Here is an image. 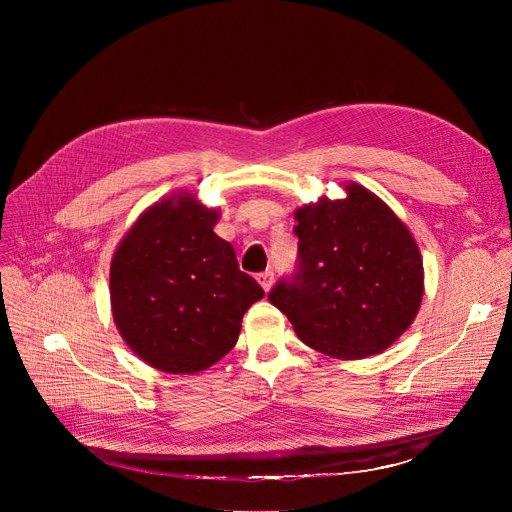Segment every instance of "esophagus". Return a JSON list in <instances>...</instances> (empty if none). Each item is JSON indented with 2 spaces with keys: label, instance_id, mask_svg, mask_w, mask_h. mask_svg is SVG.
<instances>
[{
  "label": "esophagus",
  "instance_id": "esophagus-1",
  "mask_svg": "<svg viewBox=\"0 0 512 512\" xmlns=\"http://www.w3.org/2000/svg\"><path fill=\"white\" fill-rule=\"evenodd\" d=\"M257 282H259L261 288L267 292V290L272 288V284H274V272H272V270H265V272L257 274Z\"/></svg>",
  "mask_w": 512,
  "mask_h": 512
}]
</instances>
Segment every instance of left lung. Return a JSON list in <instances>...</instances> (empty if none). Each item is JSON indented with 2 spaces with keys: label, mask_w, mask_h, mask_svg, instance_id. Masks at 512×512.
<instances>
[{
  "label": "left lung",
  "mask_w": 512,
  "mask_h": 512,
  "mask_svg": "<svg viewBox=\"0 0 512 512\" xmlns=\"http://www.w3.org/2000/svg\"><path fill=\"white\" fill-rule=\"evenodd\" d=\"M294 218L297 267L267 299L319 353L363 359L386 351L423 297V261L407 226L355 182L346 199L307 205Z\"/></svg>",
  "instance_id": "1"
}]
</instances>
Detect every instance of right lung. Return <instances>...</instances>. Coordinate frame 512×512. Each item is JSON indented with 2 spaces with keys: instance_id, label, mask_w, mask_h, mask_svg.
Wrapping results in <instances>:
<instances>
[{
  "instance_id": "1",
  "label": "right lung",
  "mask_w": 512,
  "mask_h": 512,
  "mask_svg": "<svg viewBox=\"0 0 512 512\" xmlns=\"http://www.w3.org/2000/svg\"><path fill=\"white\" fill-rule=\"evenodd\" d=\"M220 215L195 197L151 205L114 253L110 297L126 344L168 373H197L238 340L242 315L263 297L238 270L228 240L213 232Z\"/></svg>"
}]
</instances>
